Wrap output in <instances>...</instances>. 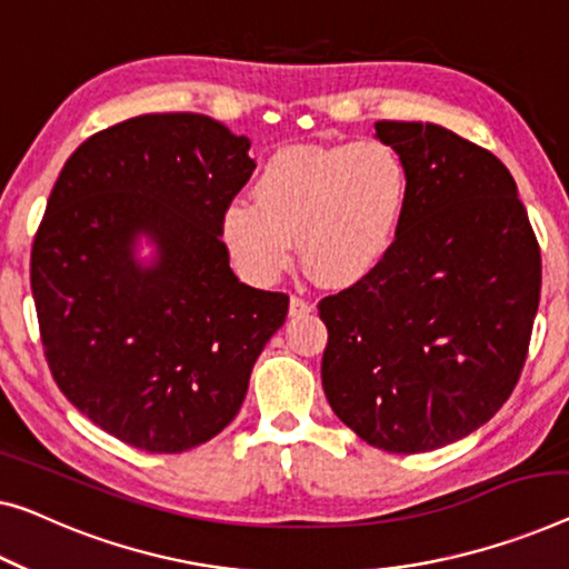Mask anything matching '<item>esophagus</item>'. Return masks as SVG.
<instances>
[{
    "label": "esophagus",
    "mask_w": 569,
    "mask_h": 569,
    "mask_svg": "<svg viewBox=\"0 0 569 569\" xmlns=\"http://www.w3.org/2000/svg\"><path fill=\"white\" fill-rule=\"evenodd\" d=\"M311 311H313V303L301 299V296H291V303H288V313H291V317H307Z\"/></svg>",
    "instance_id": "34e87169"
}]
</instances>
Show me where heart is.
I'll use <instances>...</instances> for the list:
<instances>
[{
	"label": "heart",
	"mask_w": 569,
	"mask_h": 569,
	"mask_svg": "<svg viewBox=\"0 0 569 569\" xmlns=\"http://www.w3.org/2000/svg\"><path fill=\"white\" fill-rule=\"evenodd\" d=\"M409 201V166L383 140L286 146L262 163L252 201L227 203L222 240L252 283H276L296 240L317 281L350 288L391 256Z\"/></svg>",
	"instance_id": "obj_1"
}]
</instances>
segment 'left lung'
<instances>
[{"label": "left lung", "instance_id": "left-lung-1", "mask_svg": "<svg viewBox=\"0 0 569 569\" xmlns=\"http://www.w3.org/2000/svg\"><path fill=\"white\" fill-rule=\"evenodd\" d=\"M376 138L409 166V214L368 281L321 299V386L362 442L417 455L482 427L519 383L541 256L493 152L431 122L383 120Z\"/></svg>", "mask_w": 569, "mask_h": 569}]
</instances>
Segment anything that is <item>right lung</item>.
Returning <instances> with one entry per match:
<instances>
[{
    "label": "right lung",
    "mask_w": 569,
    "mask_h": 569,
    "mask_svg": "<svg viewBox=\"0 0 569 569\" xmlns=\"http://www.w3.org/2000/svg\"><path fill=\"white\" fill-rule=\"evenodd\" d=\"M248 150L207 114H142L91 134L50 191L30 258L46 360L124 445L176 455L217 437L283 327L288 296L240 283L222 242Z\"/></svg>",
    "instance_id": "obj_1"
}]
</instances>
